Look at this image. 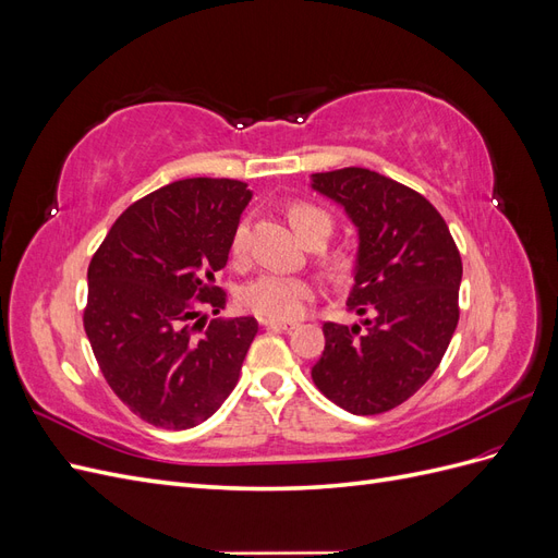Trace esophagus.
Returning a JSON list of instances; mask_svg holds the SVG:
<instances>
[{"mask_svg":"<svg viewBox=\"0 0 558 558\" xmlns=\"http://www.w3.org/2000/svg\"><path fill=\"white\" fill-rule=\"evenodd\" d=\"M263 326L267 328V330H293L295 328V324L293 320H263Z\"/></svg>","mask_w":558,"mask_h":558,"instance_id":"esophagus-1","label":"esophagus"}]
</instances>
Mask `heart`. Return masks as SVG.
<instances>
[{
    "label": "heart",
    "mask_w": 558,
    "mask_h": 558,
    "mask_svg": "<svg viewBox=\"0 0 558 558\" xmlns=\"http://www.w3.org/2000/svg\"><path fill=\"white\" fill-rule=\"evenodd\" d=\"M289 218L302 240L312 238L314 232L330 234V216L310 202H293L289 207ZM246 253V223H240L232 232L230 256L242 260ZM314 298V283L300 277L265 272L248 281L240 291L242 307L260 318L269 320H293L305 314L307 305Z\"/></svg>",
    "instance_id": "heart-1"
}]
</instances>
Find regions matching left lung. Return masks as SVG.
Returning <instances> with one entry per match:
<instances>
[{"label": "left lung", "mask_w": 558, "mask_h": 558, "mask_svg": "<svg viewBox=\"0 0 558 558\" xmlns=\"http://www.w3.org/2000/svg\"><path fill=\"white\" fill-rule=\"evenodd\" d=\"M359 228L347 310L363 324H324L312 379L351 414H381L412 398L440 365L459 324L461 253L430 202L384 174L344 167L312 177Z\"/></svg>", "instance_id": "8db88e82"}]
</instances>
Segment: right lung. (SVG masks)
<instances>
[{"label": "right lung", "mask_w": 558, "mask_h": 558, "mask_svg": "<svg viewBox=\"0 0 558 558\" xmlns=\"http://www.w3.org/2000/svg\"><path fill=\"white\" fill-rule=\"evenodd\" d=\"M251 191L238 179H181L130 205L88 265L83 328L111 391L146 424L185 430L232 393L258 332L253 316L216 318L214 286Z\"/></svg>", "instance_id": "right-lung-1"}]
</instances>
